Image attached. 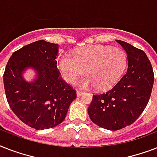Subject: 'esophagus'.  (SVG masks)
Here are the masks:
<instances>
[{
  "label": "esophagus",
  "instance_id": "1",
  "mask_svg": "<svg viewBox=\"0 0 157 157\" xmlns=\"http://www.w3.org/2000/svg\"><path fill=\"white\" fill-rule=\"evenodd\" d=\"M83 94V92H81V91L80 90H76V96L77 97H80V96H81Z\"/></svg>",
  "mask_w": 157,
  "mask_h": 157
}]
</instances>
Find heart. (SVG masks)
I'll return each mask as SVG.
<instances>
[{
    "label": "heart",
    "instance_id": "1",
    "mask_svg": "<svg viewBox=\"0 0 157 157\" xmlns=\"http://www.w3.org/2000/svg\"><path fill=\"white\" fill-rule=\"evenodd\" d=\"M127 66V57L121 50L103 45H90L77 50L75 54H64L60 60L63 78L72 83L86 73L87 77L76 83L82 89L97 87L107 90L116 85Z\"/></svg>",
    "mask_w": 157,
    "mask_h": 157
}]
</instances>
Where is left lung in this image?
<instances>
[{"label":"left lung","mask_w":157,"mask_h":157,"mask_svg":"<svg viewBox=\"0 0 157 157\" xmlns=\"http://www.w3.org/2000/svg\"><path fill=\"white\" fill-rule=\"evenodd\" d=\"M128 68L118 83L102 94L93 95L88 107L91 121L103 129L117 130L133 124L145 109L153 87L154 74L147 54L121 40Z\"/></svg>","instance_id":"left-lung-1"}]
</instances>
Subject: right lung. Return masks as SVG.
I'll list each match as a JSON object with an SVG mask.
<instances>
[{"mask_svg": "<svg viewBox=\"0 0 157 157\" xmlns=\"http://www.w3.org/2000/svg\"><path fill=\"white\" fill-rule=\"evenodd\" d=\"M59 45L40 40L13 53L4 73L6 98L13 113L35 129H47L63 121L76 91L60 76L57 68ZM35 71L28 82L23 74Z\"/></svg>", "mask_w": 157, "mask_h": 157, "instance_id": "obj_1", "label": "right lung"}]
</instances>
